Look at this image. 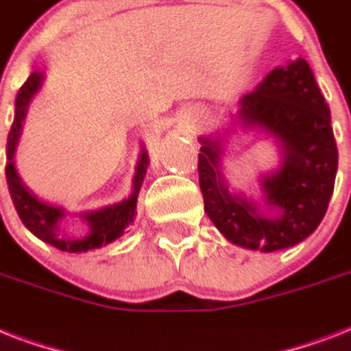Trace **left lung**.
Listing matches in <instances>:
<instances>
[{
    "label": "left lung",
    "instance_id": "left-lung-1",
    "mask_svg": "<svg viewBox=\"0 0 351 351\" xmlns=\"http://www.w3.org/2000/svg\"><path fill=\"white\" fill-rule=\"evenodd\" d=\"M220 131L200 134L198 180L204 211L231 244L251 251L293 247L326 215L339 153L332 117L304 58L275 67L240 98ZM237 130H258L279 149V165L259 176L261 197L229 187L221 162Z\"/></svg>",
    "mask_w": 351,
    "mask_h": 351
}]
</instances>
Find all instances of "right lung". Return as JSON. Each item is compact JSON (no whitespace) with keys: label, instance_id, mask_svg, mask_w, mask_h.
I'll return each mask as SVG.
<instances>
[{"label":"right lung","instance_id":"1","mask_svg":"<svg viewBox=\"0 0 351 351\" xmlns=\"http://www.w3.org/2000/svg\"><path fill=\"white\" fill-rule=\"evenodd\" d=\"M43 80H45V74L34 71L29 76V80L25 82L23 87L19 89L18 98H16V117H14L10 132H8L7 171H5L10 198H12L14 208L18 211L25 228L47 244L54 245L58 250L67 251V253H87L90 250H100L104 245L120 239L123 231L134 222L138 193H140L143 176H145L149 167L147 149L142 143L136 169H134V176H132V191L129 197L120 200V202L109 204V206L98 209L82 211V213H71L62 206L45 202L43 198L30 191L29 186L21 180V176L16 169V162H14V154L18 149L27 109H29L32 98L41 89ZM67 216H78L84 219L88 224V233L82 237L69 235L61 228V222Z\"/></svg>","mask_w":351,"mask_h":351}]
</instances>
